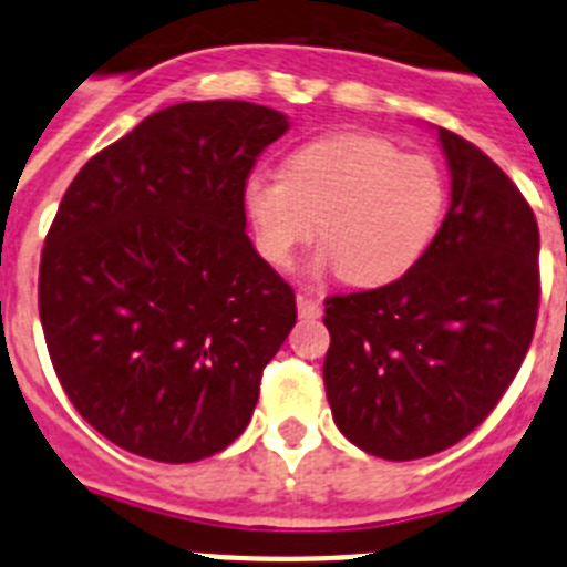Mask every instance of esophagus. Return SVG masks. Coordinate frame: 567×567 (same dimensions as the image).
<instances>
[{
  "mask_svg": "<svg viewBox=\"0 0 567 567\" xmlns=\"http://www.w3.org/2000/svg\"><path fill=\"white\" fill-rule=\"evenodd\" d=\"M320 300L312 298V295L307 292H298V315L300 318H320Z\"/></svg>",
  "mask_w": 567,
  "mask_h": 567,
  "instance_id": "1",
  "label": "esophagus"
}]
</instances>
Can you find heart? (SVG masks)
Segmentation results:
<instances>
[{
    "mask_svg": "<svg viewBox=\"0 0 567 567\" xmlns=\"http://www.w3.org/2000/svg\"><path fill=\"white\" fill-rule=\"evenodd\" d=\"M445 209V182L429 155L400 153L369 133H340L289 155L284 175L244 182L255 247L289 267L320 233L315 267H338L349 284L383 287L432 247Z\"/></svg>",
    "mask_w": 567,
    "mask_h": 567,
    "instance_id": "heart-1",
    "label": "heart"
}]
</instances>
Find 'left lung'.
Returning a JSON list of instances; mask_svg holds the SVG:
<instances>
[{"mask_svg":"<svg viewBox=\"0 0 567 567\" xmlns=\"http://www.w3.org/2000/svg\"><path fill=\"white\" fill-rule=\"evenodd\" d=\"M452 207L403 278L327 298L323 383L346 440L383 460L452 449L494 412L539 309V229L488 155L437 127Z\"/></svg>","mask_w":567,"mask_h":567,"instance_id":"8db88e82","label":"left lung"}]
</instances>
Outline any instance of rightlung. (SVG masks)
Here are the masks:
<instances>
[{"label": "right lung", "instance_id": "obj_1", "mask_svg": "<svg viewBox=\"0 0 567 567\" xmlns=\"http://www.w3.org/2000/svg\"><path fill=\"white\" fill-rule=\"evenodd\" d=\"M287 130L264 104H173L64 193L39 318L70 403L124 452L195 463L247 429L264 365L298 320L244 213V182Z\"/></svg>", "mask_w": 567, "mask_h": 567}]
</instances>
